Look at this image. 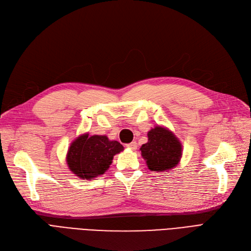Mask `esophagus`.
<instances>
[{
    "label": "esophagus",
    "mask_w": 251,
    "mask_h": 251,
    "mask_svg": "<svg viewBox=\"0 0 251 251\" xmlns=\"http://www.w3.org/2000/svg\"><path fill=\"white\" fill-rule=\"evenodd\" d=\"M127 148H129L130 150H136L137 144L135 143V141H132V143H130V144L127 145Z\"/></svg>",
    "instance_id": "esophagus-1"
}]
</instances>
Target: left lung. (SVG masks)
<instances>
[{"mask_svg":"<svg viewBox=\"0 0 251 251\" xmlns=\"http://www.w3.org/2000/svg\"><path fill=\"white\" fill-rule=\"evenodd\" d=\"M148 143L141 146L140 151L150 170L164 172L178 164L182 147L169 129L156 126L148 132Z\"/></svg>","mask_w":251,"mask_h":251,"instance_id":"1","label":"left lung"}]
</instances>
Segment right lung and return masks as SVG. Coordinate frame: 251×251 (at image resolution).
I'll use <instances>...</instances> for the list:
<instances>
[{
  "label": "right lung",
  "mask_w": 251,
  "mask_h": 251,
  "mask_svg": "<svg viewBox=\"0 0 251 251\" xmlns=\"http://www.w3.org/2000/svg\"><path fill=\"white\" fill-rule=\"evenodd\" d=\"M124 150L117 140H110L105 135L85 133L71 144L67 163L70 170L82 179L89 180L103 174L112 164L116 154Z\"/></svg>",
  "instance_id": "add662e5"
}]
</instances>
